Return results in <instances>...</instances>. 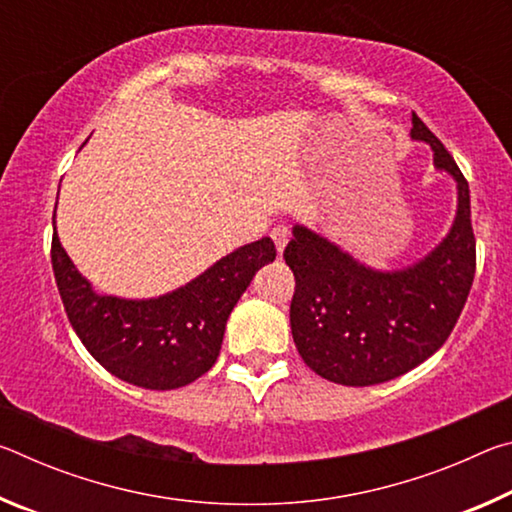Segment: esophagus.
Listing matches in <instances>:
<instances>
[{"mask_svg":"<svg viewBox=\"0 0 512 512\" xmlns=\"http://www.w3.org/2000/svg\"><path fill=\"white\" fill-rule=\"evenodd\" d=\"M271 237H273L275 246H277V253H282V250L287 248V244H289L291 232H289L287 225H275V228L271 230Z\"/></svg>","mask_w":512,"mask_h":512,"instance_id":"esophagus-1","label":"esophagus"}]
</instances>
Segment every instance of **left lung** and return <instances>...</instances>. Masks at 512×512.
<instances>
[{
  "label": "left lung",
  "instance_id": "obj_1",
  "mask_svg": "<svg viewBox=\"0 0 512 512\" xmlns=\"http://www.w3.org/2000/svg\"><path fill=\"white\" fill-rule=\"evenodd\" d=\"M413 140L427 142L436 169L458 187L449 235L402 271H375L302 225L284 248L296 275L291 334L302 361L323 379L372 386L429 359L452 334L470 296L476 239L470 187L443 142L413 112Z\"/></svg>",
  "mask_w": 512,
  "mask_h": 512
}]
</instances>
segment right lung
Instances as JSON below:
<instances>
[{
	"label": "right lung",
	"instance_id": "add662e5",
	"mask_svg": "<svg viewBox=\"0 0 512 512\" xmlns=\"http://www.w3.org/2000/svg\"><path fill=\"white\" fill-rule=\"evenodd\" d=\"M273 259L275 244L262 237L167 296H101L60 246L54 210L51 264L69 323L110 375L151 391L187 386L214 366L230 311L253 275Z\"/></svg>",
	"mask_w": 512,
	"mask_h": 512
}]
</instances>
